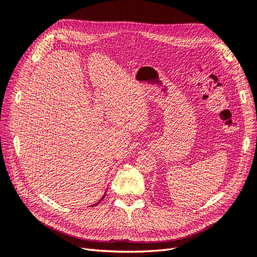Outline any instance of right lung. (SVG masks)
<instances>
[{
    "mask_svg": "<svg viewBox=\"0 0 257 257\" xmlns=\"http://www.w3.org/2000/svg\"><path fill=\"white\" fill-rule=\"evenodd\" d=\"M105 195H106V193H105V194H104V196H103V197H102V198H100V199H99V200H98V201H97V203H96V204H95V205H98V204H99V203H100V201H102V199H103V198H104V197H105ZM95 205H93V206H95ZM93 206H92V207H93Z\"/></svg>",
    "mask_w": 257,
    "mask_h": 257,
    "instance_id": "obj_1",
    "label": "right lung"
}]
</instances>
